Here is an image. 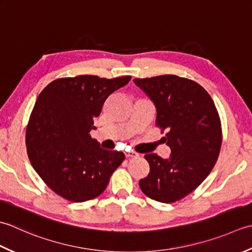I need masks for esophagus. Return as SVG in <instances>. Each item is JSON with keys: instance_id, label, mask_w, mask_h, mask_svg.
<instances>
[{"instance_id": "esophagus-1", "label": "esophagus", "mask_w": 252, "mask_h": 252, "mask_svg": "<svg viewBox=\"0 0 252 252\" xmlns=\"http://www.w3.org/2000/svg\"><path fill=\"white\" fill-rule=\"evenodd\" d=\"M125 156H126V158H136V157H138V155L136 152H132V151H130V152H126L125 153Z\"/></svg>"}]
</instances>
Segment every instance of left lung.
Masks as SVG:
<instances>
[{"label":"left lung","mask_w":252,"mask_h":252,"mask_svg":"<svg viewBox=\"0 0 252 252\" xmlns=\"http://www.w3.org/2000/svg\"><path fill=\"white\" fill-rule=\"evenodd\" d=\"M157 106L156 126L171 148L169 158L146 155L150 173L140 179L142 192L173 203L192 192L211 173L222 145V125L212 97L191 79L176 75L133 79Z\"/></svg>","instance_id":"left-lung-1"}]
</instances>
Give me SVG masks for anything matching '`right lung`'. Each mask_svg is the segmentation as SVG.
Instances as JSON below:
<instances>
[{
  "mask_svg": "<svg viewBox=\"0 0 252 252\" xmlns=\"http://www.w3.org/2000/svg\"><path fill=\"white\" fill-rule=\"evenodd\" d=\"M130 79L65 77L41 91L26 128V146L34 171L62 198L84 202L100 196L125 160L123 152L101 149L90 130L105 100Z\"/></svg>",
  "mask_w": 252,
  "mask_h": 252,
  "instance_id": "add662e5",
  "label": "right lung"
}]
</instances>
